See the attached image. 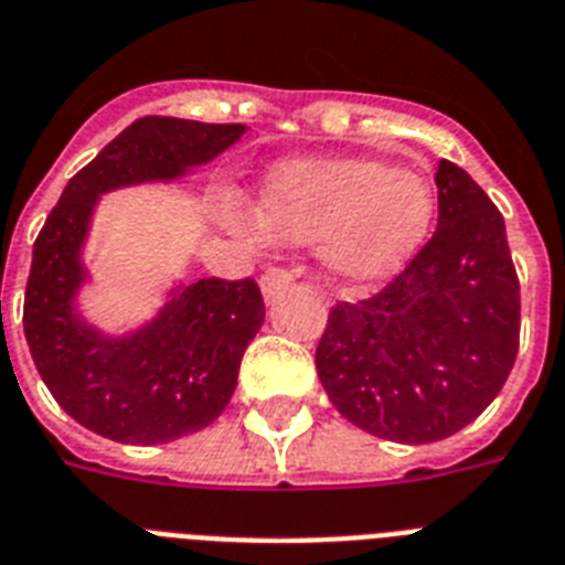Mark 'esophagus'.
<instances>
[{"label": "esophagus", "mask_w": 565, "mask_h": 565, "mask_svg": "<svg viewBox=\"0 0 565 565\" xmlns=\"http://www.w3.org/2000/svg\"><path fill=\"white\" fill-rule=\"evenodd\" d=\"M290 284L292 273H287V269H267V273L260 275V292H264L267 301H275L284 290H290Z\"/></svg>", "instance_id": "esophagus-1"}]
</instances>
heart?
Returning a JSON list of instances; mask_svg holds the SVG:
<instances>
[{
  "label": "heart",
  "mask_w": 565,
  "mask_h": 565,
  "mask_svg": "<svg viewBox=\"0 0 565 565\" xmlns=\"http://www.w3.org/2000/svg\"><path fill=\"white\" fill-rule=\"evenodd\" d=\"M246 243L264 235L316 243V258L337 281L365 287L401 273L424 246L435 220V188L415 168H388L362 156H316L275 164L258 194V227L241 209H223Z\"/></svg>",
  "instance_id": "heart-1"
}]
</instances>
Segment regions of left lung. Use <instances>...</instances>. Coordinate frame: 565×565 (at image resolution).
Segmentation results:
<instances>
[{"label": "left lung", "mask_w": 565, "mask_h": 565, "mask_svg": "<svg viewBox=\"0 0 565 565\" xmlns=\"http://www.w3.org/2000/svg\"><path fill=\"white\" fill-rule=\"evenodd\" d=\"M438 228L386 290L339 301L316 348L330 403L369 435L444 441L502 392L520 351V281L505 220L441 159Z\"/></svg>", "instance_id": "1"}]
</instances>
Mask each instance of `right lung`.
Here are the masks:
<instances>
[{
	"label": "right lung",
	"mask_w": 565,
	"mask_h": 565,
	"mask_svg": "<svg viewBox=\"0 0 565 565\" xmlns=\"http://www.w3.org/2000/svg\"><path fill=\"white\" fill-rule=\"evenodd\" d=\"M243 132V124L139 118L68 179L36 235L22 313L31 360L60 409L109 441L168 444L220 417L267 310L252 278H177L162 305L124 333L86 322L84 252L100 196L179 182Z\"/></svg>",
	"instance_id": "obj_1"
}]
</instances>
